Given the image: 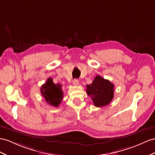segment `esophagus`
Masks as SVG:
<instances>
[{
	"label": "esophagus",
	"mask_w": 155,
	"mask_h": 155,
	"mask_svg": "<svg viewBox=\"0 0 155 155\" xmlns=\"http://www.w3.org/2000/svg\"><path fill=\"white\" fill-rule=\"evenodd\" d=\"M73 84L74 86H78L79 84V81L77 79H74L73 81Z\"/></svg>",
	"instance_id": "esophagus-1"
}]
</instances>
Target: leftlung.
Returning a JSON list of instances; mask_svg holds the SVG:
<instances>
[{"mask_svg": "<svg viewBox=\"0 0 155 155\" xmlns=\"http://www.w3.org/2000/svg\"><path fill=\"white\" fill-rule=\"evenodd\" d=\"M86 92L92 98L94 105L101 107L107 105L114 97V84L97 75L91 84L86 85Z\"/></svg>", "mask_w": 155, "mask_h": 155, "instance_id": "1", "label": "left lung"}]
</instances>
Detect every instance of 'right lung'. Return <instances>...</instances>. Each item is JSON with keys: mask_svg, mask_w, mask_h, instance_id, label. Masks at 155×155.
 I'll list each match as a JSON object with an SVG mask.
<instances>
[{"mask_svg": "<svg viewBox=\"0 0 155 155\" xmlns=\"http://www.w3.org/2000/svg\"><path fill=\"white\" fill-rule=\"evenodd\" d=\"M41 92L48 104L57 107L61 104L63 96L61 85L55 84L51 78H48L45 84L42 85Z\"/></svg>", "mask_w": 155, "mask_h": 155, "instance_id": "right-lung-1", "label": "right lung"}]
</instances>
